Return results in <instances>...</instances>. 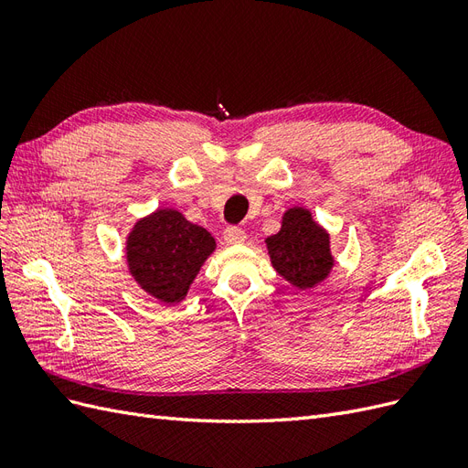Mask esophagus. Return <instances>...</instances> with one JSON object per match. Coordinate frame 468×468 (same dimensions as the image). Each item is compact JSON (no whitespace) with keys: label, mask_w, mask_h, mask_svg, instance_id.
<instances>
[{"label":"esophagus","mask_w":468,"mask_h":468,"mask_svg":"<svg viewBox=\"0 0 468 468\" xmlns=\"http://www.w3.org/2000/svg\"><path fill=\"white\" fill-rule=\"evenodd\" d=\"M223 239L229 245H239V243H245L247 233L241 229V227L231 225V227H227V229L223 231Z\"/></svg>","instance_id":"esophagus-1"}]
</instances>
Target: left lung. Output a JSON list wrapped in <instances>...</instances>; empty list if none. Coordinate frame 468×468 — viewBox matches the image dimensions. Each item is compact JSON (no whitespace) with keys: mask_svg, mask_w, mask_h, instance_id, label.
<instances>
[{"mask_svg":"<svg viewBox=\"0 0 468 468\" xmlns=\"http://www.w3.org/2000/svg\"><path fill=\"white\" fill-rule=\"evenodd\" d=\"M272 267L296 289H313L334 265L330 237L308 209L292 207L282 215V227L267 239Z\"/></svg>","mask_w":468,"mask_h":468,"instance_id":"obj_1","label":"left lung"}]
</instances>
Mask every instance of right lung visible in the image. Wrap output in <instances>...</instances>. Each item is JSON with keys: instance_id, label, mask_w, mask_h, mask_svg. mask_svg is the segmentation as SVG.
Segmentation results:
<instances>
[{"instance_id": "right-lung-1", "label": "right lung", "mask_w": 468, "mask_h": 468, "mask_svg": "<svg viewBox=\"0 0 468 468\" xmlns=\"http://www.w3.org/2000/svg\"><path fill=\"white\" fill-rule=\"evenodd\" d=\"M213 250L211 233L189 223L176 209H158L140 219L126 241L130 274L150 296L165 304L184 301Z\"/></svg>"}]
</instances>
